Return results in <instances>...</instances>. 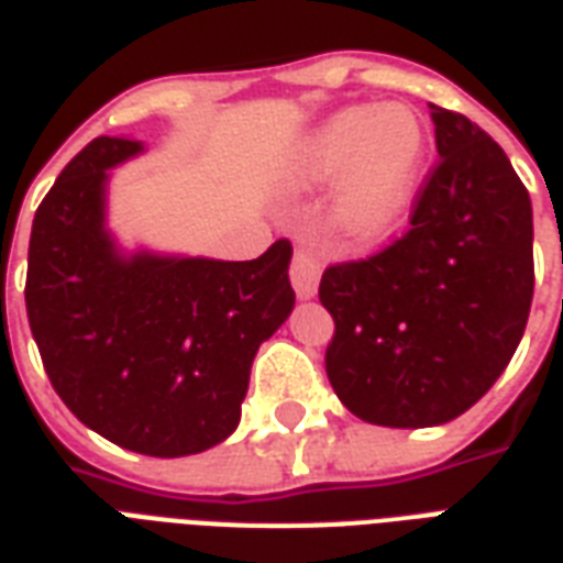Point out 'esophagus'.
I'll use <instances>...</instances> for the list:
<instances>
[{"instance_id": "34e87169", "label": "esophagus", "mask_w": 563, "mask_h": 563, "mask_svg": "<svg viewBox=\"0 0 563 563\" xmlns=\"http://www.w3.org/2000/svg\"><path fill=\"white\" fill-rule=\"evenodd\" d=\"M321 273H323L321 254L314 252L311 245H299L297 252H294V261H290V285H294L299 299H311L314 294H318Z\"/></svg>"}]
</instances>
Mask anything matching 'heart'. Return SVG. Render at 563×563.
I'll list each match as a JSON object with an SVG mask.
<instances>
[{
    "instance_id": "1",
    "label": "heart",
    "mask_w": 563,
    "mask_h": 563,
    "mask_svg": "<svg viewBox=\"0 0 563 563\" xmlns=\"http://www.w3.org/2000/svg\"><path fill=\"white\" fill-rule=\"evenodd\" d=\"M426 152V129L411 108L360 104L318 122L290 150L285 176L302 191L335 183L332 231L354 245H375L408 219L420 191Z\"/></svg>"
}]
</instances>
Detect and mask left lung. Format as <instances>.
Here are the masks:
<instances>
[{
  "label": "left lung",
  "mask_w": 563,
  "mask_h": 563,
  "mask_svg": "<svg viewBox=\"0 0 563 563\" xmlns=\"http://www.w3.org/2000/svg\"><path fill=\"white\" fill-rule=\"evenodd\" d=\"M441 162L411 231L368 261L330 266L327 377L360 420L429 429L477 405L522 342L534 297V212L486 131L434 108Z\"/></svg>",
  "instance_id": "1"
}]
</instances>
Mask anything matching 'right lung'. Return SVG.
Wrapping results in <instances>:
<instances>
[{
	"mask_svg": "<svg viewBox=\"0 0 563 563\" xmlns=\"http://www.w3.org/2000/svg\"><path fill=\"white\" fill-rule=\"evenodd\" d=\"M146 152L96 137L65 164L29 236L26 314L53 389L122 450L203 453L240 426L257 347L290 318L294 249L257 261L125 249L108 224L110 170Z\"/></svg>",
	"mask_w": 563,
	"mask_h": 563,
	"instance_id": "right-lung-1",
	"label": "right lung"
}]
</instances>
